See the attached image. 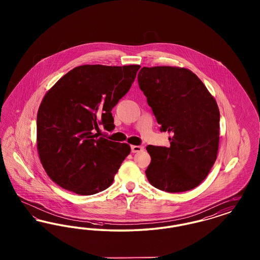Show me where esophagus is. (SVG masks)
<instances>
[{"label": "esophagus", "instance_id": "esophagus-1", "mask_svg": "<svg viewBox=\"0 0 260 260\" xmlns=\"http://www.w3.org/2000/svg\"><path fill=\"white\" fill-rule=\"evenodd\" d=\"M143 147L142 146H138V145H132V152L133 153H138L143 151Z\"/></svg>", "mask_w": 260, "mask_h": 260}]
</instances>
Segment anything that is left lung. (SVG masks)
Segmentation results:
<instances>
[{"label":"left lung","mask_w":260,"mask_h":260,"mask_svg":"<svg viewBox=\"0 0 260 260\" xmlns=\"http://www.w3.org/2000/svg\"><path fill=\"white\" fill-rule=\"evenodd\" d=\"M137 79L161 132L173 134L169 148L146 147L150 184L171 193L197 187L217 157L220 114L215 99L186 68L143 67Z\"/></svg>","instance_id":"left-lung-1"}]
</instances>
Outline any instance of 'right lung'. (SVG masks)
<instances>
[{
	"label": "right lung",
	"instance_id": "add662e5",
	"mask_svg": "<svg viewBox=\"0 0 260 260\" xmlns=\"http://www.w3.org/2000/svg\"><path fill=\"white\" fill-rule=\"evenodd\" d=\"M140 65H82L47 91L37 114V150L50 179L78 195L111 185L131 153L126 143L99 137L114 128L113 107L135 82Z\"/></svg>",
	"mask_w": 260,
	"mask_h": 260
}]
</instances>
